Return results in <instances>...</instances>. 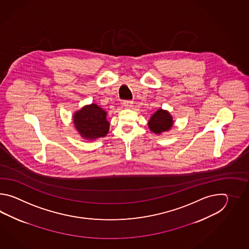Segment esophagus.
Returning a JSON list of instances; mask_svg holds the SVG:
<instances>
[{
	"label": "esophagus",
	"mask_w": 249,
	"mask_h": 249,
	"mask_svg": "<svg viewBox=\"0 0 249 249\" xmlns=\"http://www.w3.org/2000/svg\"><path fill=\"white\" fill-rule=\"evenodd\" d=\"M132 101H124L123 102V106L125 108H131L132 107Z\"/></svg>",
	"instance_id": "obj_1"
}]
</instances>
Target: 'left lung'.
<instances>
[{
  "instance_id": "8db88e82",
  "label": "left lung",
  "mask_w": 249,
  "mask_h": 249,
  "mask_svg": "<svg viewBox=\"0 0 249 249\" xmlns=\"http://www.w3.org/2000/svg\"><path fill=\"white\" fill-rule=\"evenodd\" d=\"M174 125V119L167 110L159 108L150 117L148 122L149 130L155 134L168 132Z\"/></svg>"
}]
</instances>
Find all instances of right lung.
Listing matches in <instances>:
<instances>
[{
  "label": "right lung",
  "instance_id": "right-lung-1",
  "mask_svg": "<svg viewBox=\"0 0 249 249\" xmlns=\"http://www.w3.org/2000/svg\"><path fill=\"white\" fill-rule=\"evenodd\" d=\"M107 113L95 103L85 105L73 115L74 128L80 136L88 141H94L106 136L109 131Z\"/></svg>",
  "mask_w": 249,
  "mask_h": 249
}]
</instances>
